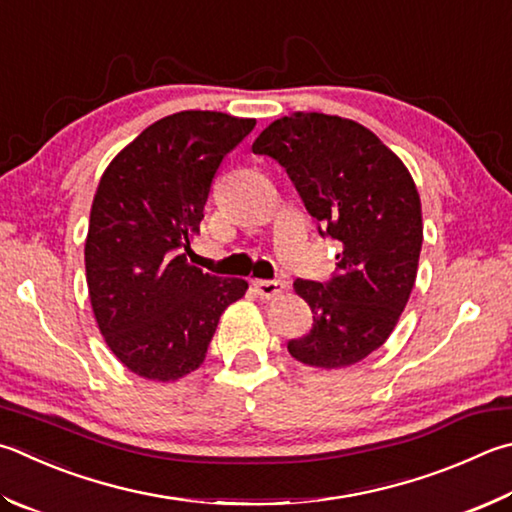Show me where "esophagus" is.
Masks as SVG:
<instances>
[{
	"label": "esophagus",
	"instance_id": "obj_1",
	"mask_svg": "<svg viewBox=\"0 0 512 512\" xmlns=\"http://www.w3.org/2000/svg\"><path fill=\"white\" fill-rule=\"evenodd\" d=\"M253 286H255L257 295L266 297V300H271V297H277V295L286 291L284 280H255Z\"/></svg>",
	"mask_w": 512,
	"mask_h": 512
}]
</instances>
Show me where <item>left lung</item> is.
<instances>
[{
  "label": "left lung",
  "mask_w": 512,
  "mask_h": 512,
  "mask_svg": "<svg viewBox=\"0 0 512 512\" xmlns=\"http://www.w3.org/2000/svg\"><path fill=\"white\" fill-rule=\"evenodd\" d=\"M253 152L284 167L320 235L340 246L329 282L293 284L313 327L288 353L322 369L360 362L394 331L416 282L423 219L412 174L367 127L318 111L275 120Z\"/></svg>",
  "instance_id": "1"
}]
</instances>
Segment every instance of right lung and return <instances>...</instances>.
I'll use <instances>...</instances> for the list:
<instances>
[{"mask_svg":"<svg viewBox=\"0 0 512 512\" xmlns=\"http://www.w3.org/2000/svg\"><path fill=\"white\" fill-rule=\"evenodd\" d=\"M255 118L179 111L143 129L102 174L85 244L98 329L123 365L170 383L197 369L248 282L185 259L210 185Z\"/></svg>","mask_w":512,"mask_h":512,"instance_id":"right-lung-1","label":"right lung"}]
</instances>
